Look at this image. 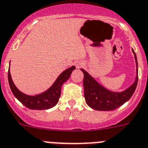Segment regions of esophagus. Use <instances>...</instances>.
I'll list each match as a JSON object with an SVG mask.
<instances>
[{
    "label": "esophagus",
    "instance_id": "esophagus-1",
    "mask_svg": "<svg viewBox=\"0 0 148 148\" xmlns=\"http://www.w3.org/2000/svg\"><path fill=\"white\" fill-rule=\"evenodd\" d=\"M75 65H76L77 68H80V67H81L82 66H83L84 63L82 62H77L76 64H75Z\"/></svg>",
    "mask_w": 148,
    "mask_h": 148
}]
</instances>
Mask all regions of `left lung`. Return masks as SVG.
Segmentation results:
<instances>
[{"mask_svg":"<svg viewBox=\"0 0 148 148\" xmlns=\"http://www.w3.org/2000/svg\"><path fill=\"white\" fill-rule=\"evenodd\" d=\"M136 60V77L134 83L121 92L108 90L99 84L97 81L83 69L84 88L86 103L89 107L97 111H112L119 108L129 100L135 92L138 83V63L136 56L132 49Z\"/></svg>","mask_w":148,"mask_h":148,"instance_id":"obj_1","label":"left lung"}]
</instances>
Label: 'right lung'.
Returning a JSON list of instances; mask_svg holds the SVG:
<instances>
[{"mask_svg":"<svg viewBox=\"0 0 148 148\" xmlns=\"http://www.w3.org/2000/svg\"><path fill=\"white\" fill-rule=\"evenodd\" d=\"M75 69V66H73V67L65 70L64 71L61 73L57 79L56 80L53 84L49 89L41 94L34 96L27 95L21 92L16 87L12 81L10 70L9 69L8 79H9V86L16 98L27 108H30V109H37V110L49 109V108L55 106L59 102L62 84L69 79L72 72Z\"/></svg>","mask_w":148,"mask_h":148,"instance_id":"right-lung-1","label":"right lung"}]
</instances>
